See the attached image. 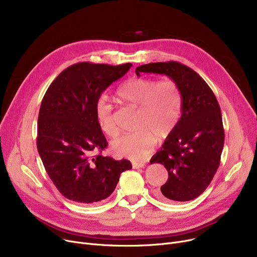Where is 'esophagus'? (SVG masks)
I'll return each instance as SVG.
<instances>
[{
    "mask_svg": "<svg viewBox=\"0 0 257 257\" xmlns=\"http://www.w3.org/2000/svg\"><path fill=\"white\" fill-rule=\"evenodd\" d=\"M132 167H133V169H142V168H145V164L144 163H132Z\"/></svg>",
    "mask_w": 257,
    "mask_h": 257,
    "instance_id": "esophagus-1",
    "label": "esophagus"
}]
</instances>
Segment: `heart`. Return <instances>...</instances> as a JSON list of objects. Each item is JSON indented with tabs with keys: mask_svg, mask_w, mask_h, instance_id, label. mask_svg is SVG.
Returning a JSON list of instances; mask_svg holds the SVG:
<instances>
[{
	"mask_svg": "<svg viewBox=\"0 0 257 257\" xmlns=\"http://www.w3.org/2000/svg\"><path fill=\"white\" fill-rule=\"evenodd\" d=\"M121 102L139 108L134 133L125 134L111 143L113 155L142 160L149 155L156 141L168 138L181 114L182 93L176 81L134 77L117 90ZM96 116L101 130L108 137L118 134L113 108L105 98L96 105Z\"/></svg>",
	"mask_w": 257,
	"mask_h": 257,
	"instance_id": "heart-1",
	"label": "heart"
}]
</instances>
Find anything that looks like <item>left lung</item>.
I'll return each instance as SVG.
<instances>
[{"mask_svg": "<svg viewBox=\"0 0 257 257\" xmlns=\"http://www.w3.org/2000/svg\"><path fill=\"white\" fill-rule=\"evenodd\" d=\"M136 73L167 75L180 87L181 116L150 164L164 165L169 173L158 198L191 201L206 190L220 166L225 134L218 100L203 79L179 62L143 64Z\"/></svg>", "mask_w": 257, "mask_h": 257, "instance_id": "8db88e82", "label": "left lung"}]
</instances>
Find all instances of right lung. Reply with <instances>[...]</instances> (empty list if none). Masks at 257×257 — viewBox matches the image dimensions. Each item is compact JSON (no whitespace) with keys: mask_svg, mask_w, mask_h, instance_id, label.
Segmentation results:
<instances>
[{"mask_svg":"<svg viewBox=\"0 0 257 257\" xmlns=\"http://www.w3.org/2000/svg\"><path fill=\"white\" fill-rule=\"evenodd\" d=\"M131 66L79 62L61 72L45 94L37 150L49 177L66 199L102 201L114 191L120 173L132 169L127 159L101 154L107 141L96 116L101 93Z\"/></svg>","mask_w":257,"mask_h":257,"instance_id":"1","label":"right lung"}]
</instances>
